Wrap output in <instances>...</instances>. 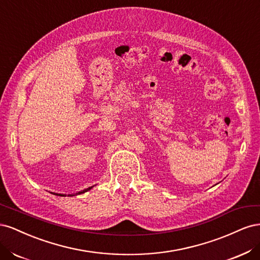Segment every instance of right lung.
<instances>
[{
	"label": "right lung",
	"mask_w": 260,
	"mask_h": 260,
	"mask_svg": "<svg viewBox=\"0 0 260 260\" xmlns=\"http://www.w3.org/2000/svg\"><path fill=\"white\" fill-rule=\"evenodd\" d=\"M93 186H94V185H93ZM93 186H90V187H88V188H84V190H82V191H80V192H78V193H76V194H68V196H75V195H78V194H82V193H85V192L90 191ZM53 194L57 195V196H66V194H58V193H53Z\"/></svg>",
	"instance_id": "add662e5"
}]
</instances>
